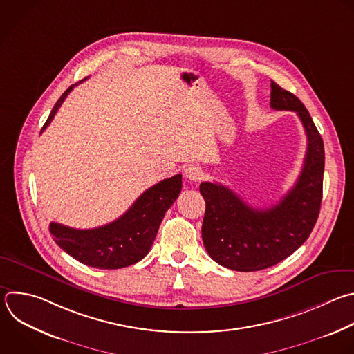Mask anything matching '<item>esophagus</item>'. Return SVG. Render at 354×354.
<instances>
[{
  "label": "esophagus",
  "mask_w": 354,
  "mask_h": 354,
  "mask_svg": "<svg viewBox=\"0 0 354 354\" xmlns=\"http://www.w3.org/2000/svg\"><path fill=\"white\" fill-rule=\"evenodd\" d=\"M185 176L189 179V180H193V182H198L201 178H203V171L201 168L196 167V165H189L185 168Z\"/></svg>",
  "instance_id": "obj_1"
}]
</instances>
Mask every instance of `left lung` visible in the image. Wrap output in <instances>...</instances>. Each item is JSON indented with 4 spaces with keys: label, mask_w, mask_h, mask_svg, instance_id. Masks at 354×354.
<instances>
[{
    "label": "left lung",
    "mask_w": 354,
    "mask_h": 354,
    "mask_svg": "<svg viewBox=\"0 0 354 354\" xmlns=\"http://www.w3.org/2000/svg\"><path fill=\"white\" fill-rule=\"evenodd\" d=\"M271 108L295 111L307 135L303 169L288 194L278 204L260 209L221 183L200 185L205 200L201 226L205 250L215 263L233 271H260L289 257L310 236L321 208L322 138L303 102L272 80Z\"/></svg>",
    "instance_id": "obj_1"
}]
</instances>
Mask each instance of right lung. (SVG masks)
<instances>
[{"instance_id": "obj_1", "label": "right lung", "mask_w": 354, "mask_h": 354, "mask_svg": "<svg viewBox=\"0 0 354 354\" xmlns=\"http://www.w3.org/2000/svg\"><path fill=\"white\" fill-rule=\"evenodd\" d=\"M75 86L77 83L68 87L55 102L41 132L50 125ZM180 190L182 175L178 174L147 189L124 215L111 223L93 229H75L51 222L50 233L64 252L82 264L100 270L125 268L147 256L165 212Z\"/></svg>"}]
</instances>
